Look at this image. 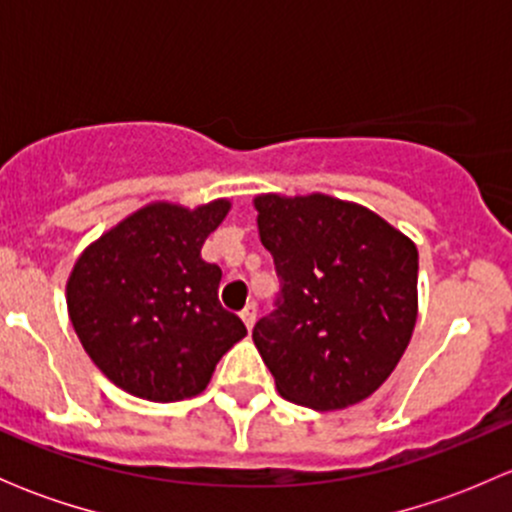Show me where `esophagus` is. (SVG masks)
Segmentation results:
<instances>
[{"instance_id":"34e87169","label":"esophagus","mask_w":512,"mask_h":512,"mask_svg":"<svg viewBox=\"0 0 512 512\" xmlns=\"http://www.w3.org/2000/svg\"><path fill=\"white\" fill-rule=\"evenodd\" d=\"M240 317H242V322H245L247 329L255 327V322H257V304L255 302L247 304V307L240 312Z\"/></svg>"}]
</instances>
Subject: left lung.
<instances>
[{
  "mask_svg": "<svg viewBox=\"0 0 512 512\" xmlns=\"http://www.w3.org/2000/svg\"><path fill=\"white\" fill-rule=\"evenodd\" d=\"M280 292L252 339L277 391L319 411L374 394L416 324V245L361 205L329 195L255 198Z\"/></svg>",
  "mask_w": 512,
  "mask_h": 512,
  "instance_id": "1",
  "label": "left lung"
}]
</instances>
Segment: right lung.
I'll list each match as a JSON object with an SVG mask.
<instances>
[{"label":"right lung","mask_w":512,"mask_h":512,"mask_svg":"<svg viewBox=\"0 0 512 512\" xmlns=\"http://www.w3.org/2000/svg\"><path fill=\"white\" fill-rule=\"evenodd\" d=\"M230 210L156 203L94 242L66 285L86 354L116 386L148 401H180L208 386L215 364L247 334L223 309V270L200 257Z\"/></svg>","instance_id":"add662e5"}]
</instances>
